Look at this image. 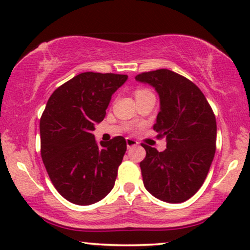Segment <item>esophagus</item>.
I'll list each match as a JSON object with an SVG mask.
<instances>
[{"mask_svg":"<svg viewBox=\"0 0 250 250\" xmlns=\"http://www.w3.org/2000/svg\"><path fill=\"white\" fill-rule=\"evenodd\" d=\"M125 142H127V147H128V148H130V147H132V146H136V145L138 144L137 141L132 140V138H130V137L125 138Z\"/></svg>","mask_w":250,"mask_h":250,"instance_id":"34e87169","label":"esophagus"}]
</instances>
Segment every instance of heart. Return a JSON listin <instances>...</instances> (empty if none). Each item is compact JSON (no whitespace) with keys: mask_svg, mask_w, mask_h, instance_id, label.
Here are the masks:
<instances>
[{"mask_svg":"<svg viewBox=\"0 0 250 250\" xmlns=\"http://www.w3.org/2000/svg\"><path fill=\"white\" fill-rule=\"evenodd\" d=\"M151 92L148 90H146V88H137L135 92V96H136V99L140 97H143V96H146V94H150Z\"/></svg>","mask_w":250,"mask_h":250,"instance_id":"heart-1","label":"heart"}]
</instances>
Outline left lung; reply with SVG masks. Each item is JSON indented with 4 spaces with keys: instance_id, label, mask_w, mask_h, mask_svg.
Wrapping results in <instances>:
<instances>
[{
    "instance_id": "1",
    "label": "left lung",
    "mask_w": 250,
    "mask_h": 250,
    "mask_svg": "<svg viewBox=\"0 0 250 250\" xmlns=\"http://www.w3.org/2000/svg\"><path fill=\"white\" fill-rule=\"evenodd\" d=\"M135 78L159 94L153 129L158 138H166L163 152L143 144L144 187L158 200L182 203L197 192L209 173L216 152V116L200 88L174 71L159 69Z\"/></svg>"
}]
</instances>
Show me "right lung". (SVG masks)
I'll use <instances>...</instances> for the list:
<instances>
[{
	"instance_id": "1",
	"label": "right lung",
	"mask_w": 250,
	"mask_h": 250,
	"mask_svg": "<svg viewBox=\"0 0 250 250\" xmlns=\"http://www.w3.org/2000/svg\"><path fill=\"white\" fill-rule=\"evenodd\" d=\"M127 78L83 72L56 88L47 102L40 119L41 158L56 190L71 203L93 204L114 187L127 143L116 136L98 145L92 131Z\"/></svg>"
}]
</instances>
